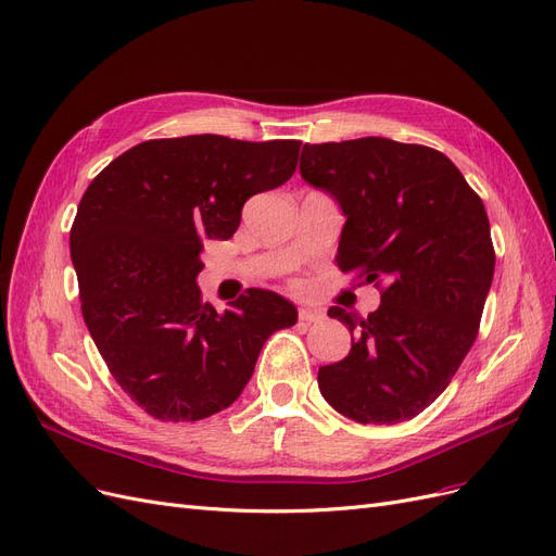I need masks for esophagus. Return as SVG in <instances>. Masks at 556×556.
<instances>
[{"label": "esophagus", "instance_id": "obj_1", "mask_svg": "<svg viewBox=\"0 0 556 556\" xmlns=\"http://www.w3.org/2000/svg\"><path fill=\"white\" fill-rule=\"evenodd\" d=\"M324 318V312L320 309H314V307H300L298 312V320L302 326H309V324H316V320Z\"/></svg>", "mask_w": 556, "mask_h": 556}]
</instances>
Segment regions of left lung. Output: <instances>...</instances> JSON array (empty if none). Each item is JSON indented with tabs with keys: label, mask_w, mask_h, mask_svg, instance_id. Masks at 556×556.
Returning a JSON list of instances; mask_svg holds the SVG:
<instances>
[{
	"label": "left lung",
	"mask_w": 556,
	"mask_h": 556,
	"mask_svg": "<svg viewBox=\"0 0 556 556\" xmlns=\"http://www.w3.org/2000/svg\"><path fill=\"white\" fill-rule=\"evenodd\" d=\"M300 173L344 212L339 270L381 291L369 316L328 309L355 339L318 369L320 395L363 425L416 418L476 342L494 277L485 205L445 154L390 138L307 142Z\"/></svg>",
	"instance_id": "obj_1"
}]
</instances>
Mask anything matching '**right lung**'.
Listing matches in <instances>:
<instances>
[{"instance_id": "1", "label": "right lung", "mask_w": 556, "mask_h": 556, "mask_svg": "<svg viewBox=\"0 0 556 556\" xmlns=\"http://www.w3.org/2000/svg\"><path fill=\"white\" fill-rule=\"evenodd\" d=\"M300 140L156 138L119 154L80 199L71 261L80 309L119 388L156 420L193 422L240 397L265 339L298 312L252 289L219 314L195 277L203 242L228 240L242 205L295 173Z\"/></svg>"}]
</instances>
